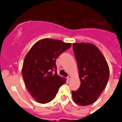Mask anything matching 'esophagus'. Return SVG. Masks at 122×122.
I'll use <instances>...</instances> for the list:
<instances>
[{"label": "esophagus", "mask_w": 122, "mask_h": 122, "mask_svg": "<svg viewBox=\"0 0 122 122\" xmlns=\"http://www.w3.org/2000/svg\"><path fill=\"white\" fill-rule=\"evenodd\" d=\"M71 76L70 75H69L67 77V80H71Z\"/></svg>", "instance_id": "34e87169"}]
</instances>
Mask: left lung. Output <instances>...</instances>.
Here are the masks:
<instances>
[{"mask_svg":"<svg viewBox=\"0 0 122 122\" xmlns=\"http://www.w3.org/2000/svg\"><path fill=\"white\" fill-rule=\"evenodd\" d=\"M81 81L80 87L72 91L74 101L82 106L97 101L107 86L109 68L99 49L91 43L73 44Z\"/></svg>","mask_w":122,"mask_h":122,"instance_id":"1","label":"left lung"}]
</instances>
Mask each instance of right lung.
<instances>
[{"instance_id":"obj_1","label":"right lung","mask_w":122,"mask_h":122,"mask_svg":"<svg viewBox=\"0 0 122 122\" xmlns=\"http://www.w3.org/2000/svg\"><path fill=\"white\" fill-rule=\"evenodd\" d=\"M71 46V43L61 40L45 38L36 42L25 56L23 80L28 92L39 103L51 102L66 83V79L57 74L56 59Z\"/></svg>"}]
</instances>
